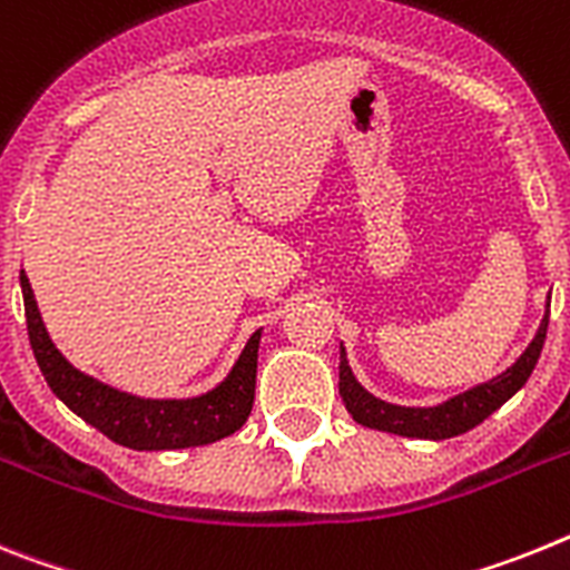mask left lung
Segmentation results:
<instances>
[{
    "mask_svg": "<svg viewBox=\"0 0 570 570\" xmlns=\"http://www.w3.org/2000/svg\"><path fill=\"white\" fill-rule=\"evenodd\" d=\"M548 306H551V295H548ZM548 315H551V309H546V318L539 324L537 335H533V341L519 355L513 367H508L497 379L453 395L444 404H435V407H399V404L375 399L373 393H367L355 381L344 346H341L338 364V393L344 399L350 415L358 424H364V428L387 430V433L407 435V439H433V442H439V439H453V435L468 433L476 424H482L488 415L497 413L517 390H522L524 381L531 379L539 353H542V344H546Z\"/></svg>",
    "mask_w": 570,
    "mask_h": 570,
    "instance_id": "1",
    "label": "left lung"
}]
</instances>
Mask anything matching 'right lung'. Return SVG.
<instances>
[{"label":"right lung","instance_id":"obj_1","mask_svg":"<svg viewBox=\"0 0 570 570\" xmlns=\"http://www.w3.org/2000/svg\"><path fill=\"white\" fill-rule=\"evenodd\" d=\"M24 298V321L37 364L46 375L48 387L59 402L108 435L111 442L131 450H180L212 444L244 428L255 402L257 346L261 330L246 341L244 353L235 361L232 373L215 390L195 399H140V395L114 390L91 375L79 373L53 346L28 275H19Z\"/></svg>","mask_w":570,"mask_h":570}]
</instances>
